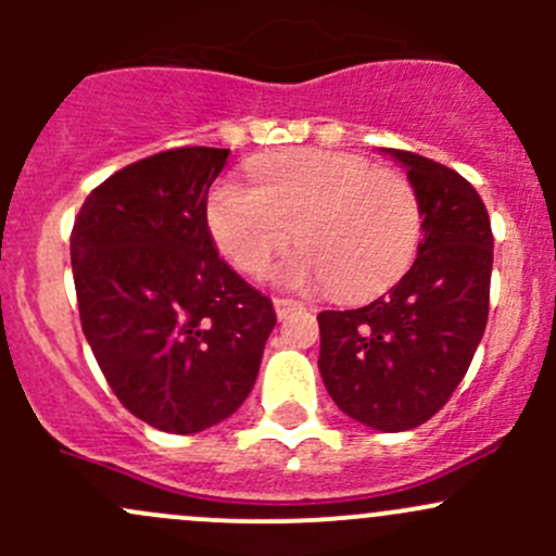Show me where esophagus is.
Segmentation results:
<instances>
[{
  "mask_svg": "<svg viewBox=\"0 0 556 556\" xmlns=\"http://www.w3.org/2000/svg\"><path fill=\"white\" fill-rule=\"evenodd\" d=\"M301 309V301H293V299H274V312H277L279 319L290 317L293 312Z\"/></svg>",
  "mask_w": 556,
  "mask_h": 556,
  "instance_id": "34e87169",
  "label": "esophagus"
}]
</instances>
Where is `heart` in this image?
Masks as SVG:
<instances>
[{"label":"heart","mask_w":556,"mask_h":556,"mask_svg":"<svg viewBox=\"0 0 556 556\" xmlns=\"http://www.w3.org/2000/svg\"><path fill=\"white\" fill-rule=\"evenodd\" d=\"M422 204L412 179L371 161L299 150L261 161L250 185L223 179L206 199V226L239 271L257 277L293 239L279 277L325 282L339 299H368L395 285L422 242Z\"/></svg>","instance_id":"b5f03b06"}]
</instances>
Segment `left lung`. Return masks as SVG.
I'll use <instances>...</instances> for the list:
<instances>
[{
	"instance_id": "1",
	"label": "left lung",
	"mask_w": 556,
	"mask_h": 556,
	"mask_svg": "<svg viewBox=\"0 0 556 556\" xmlns=\"http://www.w3.org/2000/svg\"><path fill=\"white\" fill-rule=\"evenodd\" d=\"M417 188L422 242L401 282L357 309L319 312V374L346 417L401 433L441 412L490 314L492 228L473 185L444 164L390 150Z\"/></svg>"
}]
</instances>
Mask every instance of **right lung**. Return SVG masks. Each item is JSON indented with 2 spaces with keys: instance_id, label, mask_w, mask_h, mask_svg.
<instances>
[{
  "instance_id": "obj_1",
  "label": "right lung",
  "mask_w": 556,
  "mask_h": 556,
  "mask_svg": "<svg viewBox=\"0 0 556 556\" xmlns=\"http://www.w3.org/2000/svg\"><path fill=\"white\" fill-rule=\"evenodd\" d=\"M228 153L174 148L137 161L91 190L72 228L83 333L117 401L164 433L231 417L277 325L206 226Z\"/></svg>"
}]
</instances>
